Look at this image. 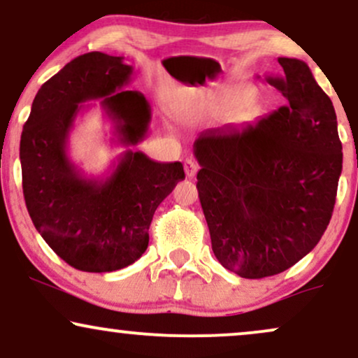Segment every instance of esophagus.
Wrapping results in <instances>:
<instances>
[{
  "mask_svg": "<svg viewBox=\"0 0 358 358\" xmlns=\"http://www.w3.org/2000/svg\"><path fill=\"white\" fill-rule=\"evenodd\" d=\"M198 171V164L192 158H188V160H185V173H187L188 178H193L194 175H196Z\"/></svg>",
  "mask_w": 358,
  "mask_h": 358,
  "instance_id": "obj_1",
  "label": "esophagus"
}]
</instances>
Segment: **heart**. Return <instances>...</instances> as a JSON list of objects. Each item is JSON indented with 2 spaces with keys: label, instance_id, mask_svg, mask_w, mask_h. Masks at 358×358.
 Wrapping results in <instances>:
<instances>
[{
  "label": "heart",
  "instance_id": "b5f03b06",
  "mask_svg": "<svg viewBox=\"0 0 358 358\" xmlns=\"http://www.w3.org/2000/svg\"><path fill=\"white\" fill-rule=\"evenodd\" d=\"M246 101H248L246 90H228V92L223 94V96L213 99V101L208 103V108H210L211 112H224L234 106L244 103Z\"/></svg>",
  "mask_w": 358,
  "mask_h": 358
}]
</instances>
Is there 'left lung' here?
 Wrapping results in <instances>:
<instances>
[{"mask_svg":"<svg viewBox=\"0 0 358 358\" xmlns=\"http://www.w3.org/2000/svg\"><path fill=\"white\" fill-rule=\"evenodd\" d=\"M278 61L284 74L266 80L286 106L241 129L206 130L193 143L213 252L246 279L282 273L314 250L342 173L332 101L304 61Z\"/></svg>","mask_w":358,"mask_h":358,"instance_id":"1","label":"left lung"}]
</instances>
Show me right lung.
<instances>
[{
	"mask_svg": "<svg viewBox=\"0 0 358 358\" xmlns=\"http://www.w3.org/2000/svg\"><path fill=\"white\" fill-rule=\"evenodd\" d=\"M134 74L122 56L87 52L41 85L22 127L20 158L28 213L44 241L72 268L112 273L148 246L153 213L185 178L180 162L160 164L125 150L106 178H89L71 162L67 142L83 103L101 101L117 143L145 138L152 114L143 94L124 90Z\"/></svg>",
	"mask_w": 358,
	"mask_h": 358,
	"instance_id": "add662e5",
	"label": "right lung"
}]
</instances>
